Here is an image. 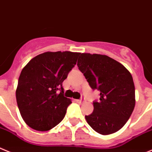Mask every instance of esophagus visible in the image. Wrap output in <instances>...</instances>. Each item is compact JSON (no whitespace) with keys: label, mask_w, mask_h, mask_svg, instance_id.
Listing matches in <instances>:
<instances>
[{"label":"esophagus","mask_w":152,"mask_h":152,"mask_svg":"<svg viewBox=\"0 0 152 152\" xmlns=\"http://www.w3.org/2000/svg\"><path fill=\"white\" fill-rule=\"evenodd\" d=\"M75 101L77 102V103H82V102H83V100H82V99H80V100H76Z\"/></svg>","instance_id":"obj_1"}]
</instances>
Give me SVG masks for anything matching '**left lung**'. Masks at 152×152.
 I'll return each instance as SVG.
<instances>
[{
	"label": "left lung",
	"mask_w": 152,
	"mask_h": 152,
	"mask_svg": "<svg viewBox=\"0 0 152 152\" xmlns=\"http://www.w3.org/2000/svg\"><path fill=\"white\" fill-rule=\"evenodd\" d=\"M77 66L100 100L93 102L94 111L86 115L88 124L102 135L115 133L127 121L135 106V87L130 72L106 55L80 54Z\"/></svg>",
	"instance_id": "1"
}]
</instances>
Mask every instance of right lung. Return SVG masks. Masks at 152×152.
Here are the masks:
<instances>
[{
	"instance_id": "obj_1",
	"label": "right lung",
	"mask_w": 152,
	"mask_h": 152,
	"mask_svg": "<svg viewBox=\"0 0 152 152\" xmlns=\"http://www.w3.org/2000/svg\"><path fill=\"white\" fill-rule=\"evenodd\" d=\"M79 55L71 52H44L22 69L15 96L21 115L31 128L47 131L63 120L72 102L64 95L62 83Z\"/></svg>"
}]
</instances>
